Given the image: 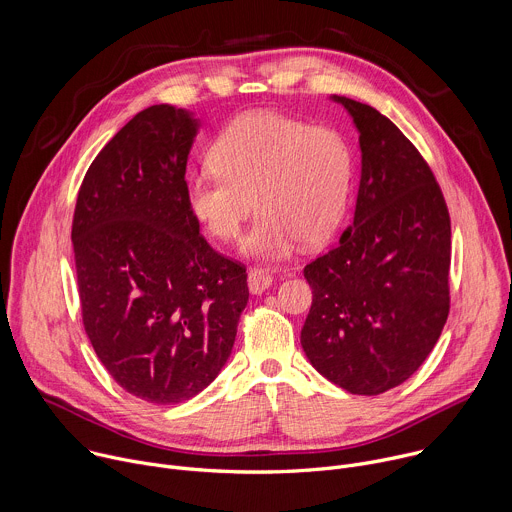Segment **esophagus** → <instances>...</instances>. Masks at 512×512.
<instances>
[{
    "mask_svg": "<svg viewBox=\"0 0 512 512\" xmlns=\"http://www.w3.org/2000/svg\"><path fill=\"white\" fill-rule=\"evenodd\" d=\"M247 285L253 295H261L263 291H267L273 285V277L261 269H251L249 277H247Z\"/></svg>",
    "mask_w": 512,
    "mask_h": 512,
    "instance_id": "34e87169",
    "label": "esophagus"
}]
</instances>
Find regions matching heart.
Masks as SVG:
<instances>
[{
    "mask_svg": "<svg viewBox=\"0 0 512 512\" xmlns=\"http://www.w3.org/2000/svg\"><path fill=\"white\" fill-rule=\"evenodd\" d=\"M209 164L213 173L187 183L189 211L211 237L233 241L255 205L245 239L251 257H285L297 241L321 245L344 219L352 156L329 128L277 112L243 114L217 134Z\"/></svg>",
    "mask_w": 512,
    "mask_h": 512,
    "instance_id": "1",
    "label": "heart"
}]
</instances>
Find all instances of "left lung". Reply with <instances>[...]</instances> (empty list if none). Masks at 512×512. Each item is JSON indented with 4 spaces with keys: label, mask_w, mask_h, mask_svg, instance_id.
Returning a JSON list of instances; mask_svg holds the SVG:
<instances>
[{
    "label": "left lung",
    "mask_w": 512,
    "mask_h": 512,
    "mask_svg": "<svg viewBox=\"0 0 512 512\" xmlns=\"http://www.w3.org/2000/svg\"><path fill=\"white\" fill-rule=\"evenodd\" d=\"M360 132L354 223L305 265L313 291L301 329L311 366L335 386L378 396L436 346L450 309V217L428 162L376 108L331 96Z\"/></svg>",
    "instance_id": "obj_1"
}]
</instances>
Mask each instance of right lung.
Segmentation results:
<instances>
[{"label": "right lung", "mask_w": 512, "mask_h": 512, "mask_svg": "<svg viewBox=\"0 0 512 512\" xmlns=\"http://www.w3.org/2000/svg\"><path fill=\"white\" fill-rule=\"evenodd\" d=\"M199 124L170 104L138 112L90 164L74 211L84 329L116 384L150 404L219 376L249 299L245 267L201 237L187 205Z\"/></svg>", "instance_id": "right-lung-1"}]
</instances>
